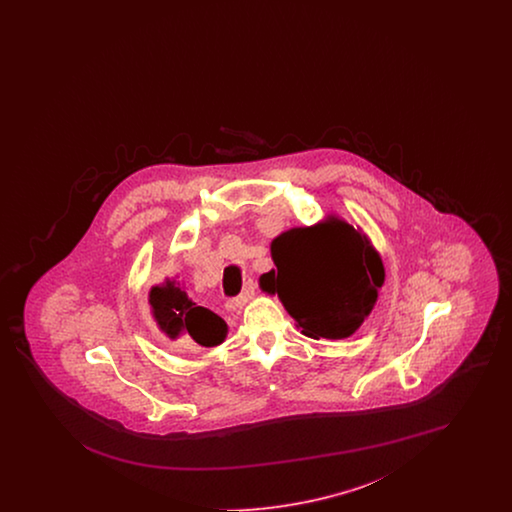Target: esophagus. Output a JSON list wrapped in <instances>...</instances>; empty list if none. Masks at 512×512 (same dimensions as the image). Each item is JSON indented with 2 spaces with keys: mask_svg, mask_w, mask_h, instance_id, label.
<instances>
[{
  "mask_svg": "<svg viewBox=\"0 0 512 512\" xmlns=\"http://www.w3.org/2000/svg\"><path fill=\"white\" fill-rule=\"evenodd\" d=\"M255 290H257V284H255V280H253V278H249V280L245 282L244 292L240 293L238 297H234V299L228 303V307H230V309H234V311L242 309L245 303L253 297Z\"/></svg>",
  "mask_w": 512,
  "mask_h": 512,
  "instance_id": "esophagus-1",
  "label": "esophagus"
}]
</instances>
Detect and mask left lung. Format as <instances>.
I'll list each match as a JSON object with an SVG mask.
<instances>
[{"label": "left lung", "instance_id": "left-lung-1", "mask_svg": "<svg viewBox=\"0 0 512 512\" xmlns=\"http://www.w3.org/2000/svg\"><path fill=\"white\" fill-rule=\"evenodd\" d=\"M276 268L261 288L278 293L309 338L343 340L363 324L384 284L380 255L359 230L340 219L292 228L270 244Z\"/></svg>", "mask_w": 512, "mask_h": 512}]
</instances>
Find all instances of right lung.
<instances>
[{
  "mask_svg": "<svg viewBox=\"0 0 512 512\" xmlns=\"http://www.w3.org/2000/svg\"><path fill=\"white\" fill-rule=\"evenodd\" d=\"M149 303L159 328L171 340L184 336L194 340L197 345L213 347L226 338V322L213 311L199 307L188 299L186 292L176 288L171 280H167L163 286L151 288Z\"/></svg>",
  "mask_w": 512,
  "mask_h": 512,
  "instance_id": "add662e5",
  "label": "right lung"
}]
</instances>
